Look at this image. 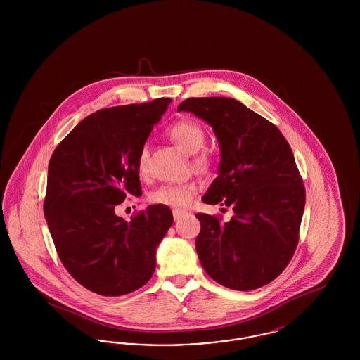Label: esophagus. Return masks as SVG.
Wrapping results in <instances>:
<instances>
[{"instance_id":"esophagus-1","label":"esophagus","mask_w":360,"mask_h":360,"mask_svg":"<svg viewBox=\"0 0 360 360\" xmlns=\"http://www.w3.org/2000/svg\"><path fill=\"white\" fill-rule=\"evenodd\" d=\"M185 210H181V209H174L172 210V217H174V220L175 221H178V220H181L184 216H185Z\"/></svg>"}]
</instances>
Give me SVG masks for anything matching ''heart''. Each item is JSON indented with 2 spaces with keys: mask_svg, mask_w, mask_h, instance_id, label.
Masks as SVG:
<instances>
[{
  "mask_svg": "<svg viewBox=\"0 0 360 360\" xmlns=\"http://www.w3.org/2000/svg\"><path fill=\"white\" fill-rule=\"evenodd\" d=\"M172 140L188 154H197L205 143V134L200 124L195 121L181 120L175 122L169 131ZM197 165H204V156L195 159ZM148 169V151L147 148L141 150L139 155V172L146 174ZM197 191V185L193 182L182 185H167L162 186L150 195V201L156 205L174 206L185 207L188 206Z\"/></svg>",
  "mask_w": 360,
  "mask_h": 360,
  "instance_id": "1",
  "label": "heart"
}]
</instances>
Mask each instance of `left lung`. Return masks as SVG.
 Masks as SVG:
<instances>
[{
    "instance_id": "obj_1",
    "label": "left lung",
    "mask_w": 360,
    "mask_h": 360,
    "mask_svg": "<svg viewBox=\"0 0 360 360\" xmlns=\"http://www.w3.org/2000/svg\"><path fill=\"white\" fill-rule=\"evenodd\" d=\"M178 112L205 121L219 141L217 176L202 201L235 213L224 224L195 214L200 262L228 289H259L286 269L298 243L305 188L290 146L274 124L233 98H188Z\"/></svg>"
}]
</instances>
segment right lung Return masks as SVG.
Masks as SVG:
<instances>
[{
  "label": "right lung",
  "mask_w": 360,
  "mask_h": 360,
  "mask_svg": "<svg viewBox=\"0 0 360 360\" xmlns=\"http://www.w3.org/2000/svg\"><path fill=\"white\" fill-rule=\"evenodd\" d=\"M172 103L158 98L103 109L81 121L53 151L44 217L63 266L106 297L140 289L154 274L172 210L150 205L127 223L116 205L141 194L139 155Z\"/></svg>",
  "instance_id": "1"
}]
</instances>
